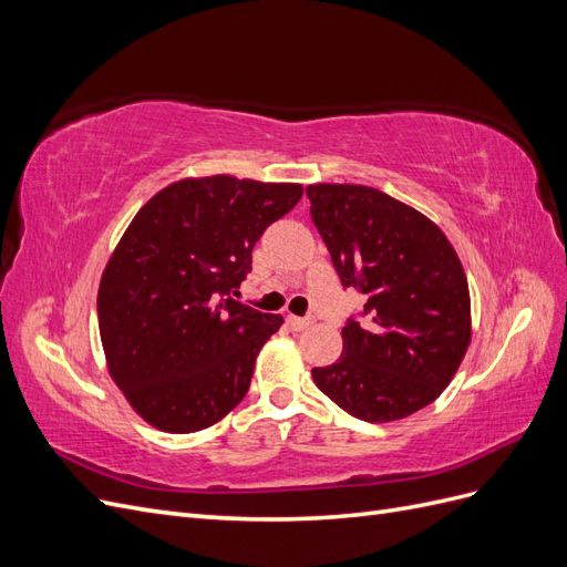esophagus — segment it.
<instances>
[{"instance_id": "1", "label": "esophagus", "mask_w": 567, "mask_h": 567, "mask_svg": "<svg viewBox=\"0 0 567 567\" xmlns=\"http://www.w3.org/2000/svg\"><path fill=\"white\" fill-rule=\"evenodd\" d=\"M312 323H315L312 317H293V315L288 317V326H290V329H293V331H305L307 326H312Z\"/></svg>"}]
</instances>
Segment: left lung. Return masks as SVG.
<instances>
[{"label": "left lung", "instance_id": "1", "mask_svg": "<svg viewBox=\"0 0 567 567\" xmlns=\"http://www.w3.org/2000/svg\"><path fill=\"white\" fill-rule=\"evenodd\" d=\"M307 198L342 288L364 296L342 329L340 359L312 379L359 421L414 414L450 385L471 342L458 255L437 225L379 188L312 184Z\"/></svg>", "mask_w": 567, "mask_h": 567}]
</instances>
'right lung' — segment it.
Masks as SVG:
<instances>
[{"instance_id":"add662e5","label":"right lung","mask_w":567,"mask_h":567,"mask_svg":"<svg viewBox=\"0 0 567 567\" xmlns=\"http://www.w3.org/2000/svg\"><path fill=\"white\" fill-rule=\"evenodd\" d=\"M302 198L300 184L215 175L165 186L136 213L99 286L109 371L136 414L196 433L246 398L279 315L236 300L252 248Z\"/></svg>"}]
</instances>
